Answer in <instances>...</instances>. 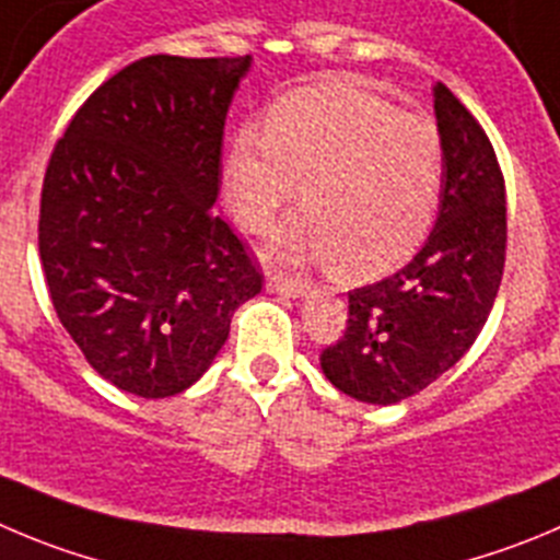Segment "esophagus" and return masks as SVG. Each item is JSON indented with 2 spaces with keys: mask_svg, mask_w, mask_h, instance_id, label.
<instances>
[{
  "mask_svg": "<svg viewBox=\"0 0 560 560\" xmlns=\"http://www.w3.org/2000/svg\"><path fill=\"white\" fill-rule=\"evenodd\" d=\"M265 287H268V292L284 298H304L310 292V281L306 279H284V276H270Z\"/></svg>",
  "mask_w": 560,
  "mask_h": 560,
  "instance_id": "1",
  "label": "esophagus"
}]
</instances>
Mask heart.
Returning <instances> with one entry per match:
<instances>
[{
  "label": "heart",
  "instance_id": "b5f03b06",
  "mask_svg": "<svg viewBox=\"0 0 560 560\" xmlns=\"http://www.w3.org/2000/svg\"><path fill=\"white\" fill-rule=\"evenodd\" d=\"M442 179L445 143L431 118L328 80L276 98L265 127L234 132L223 190L240 226L262 232L301 182L304 212L273 234L270 254L331 259L342 279H373L420 248Z\"/></svg>",
  "mask_w": 560,
  "mask_h": 560
}]
</instances>
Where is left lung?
Segmentation results:
<instances>
[{"label": "left lung", "mask_w": 560, "mask_h": 560, "mask_svg": "<svg viewBox=\"0 0 560 560\" xmlns=\"http://www.w3.org/2000/svg\"><path fill=\"white\" fill-rule=\"evenodd\" d=\"M445 179L433 232L398 273L348 292V326L320 353L339 392L392 406L451 370L478 339L505 265V182L472 113L433 85Z\"/></svg>", "instance_id": "obj_1"}]
</instances>
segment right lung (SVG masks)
Listing matches in <instances>:
<instances>
[{"instance_id": "right-lung-1", "label": "right lung", "mask_w": 560, "mask_h": 560, "mask_svg": "<svg viewBox=\"0 0 560 560\" xmlns=\"http://www.w3.org/2000/svg\"><path fill=\"white\" fill-rule=\"evenodd\" d=\"M250 57L135 60L51 151L38 248L51 306L88 364L138 398L196 384L262 273L226 221L229 104Z\"/></svg>"}]
</instances>
